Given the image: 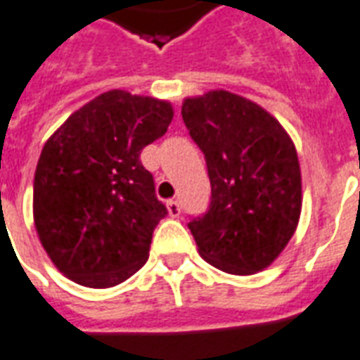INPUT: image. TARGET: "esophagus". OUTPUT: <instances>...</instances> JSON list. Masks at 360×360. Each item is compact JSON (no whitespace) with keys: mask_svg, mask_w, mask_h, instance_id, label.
Returning <instances> with one entry per match:
<instances>
[{"mask_svg":"<svg viewBox=\"0 0 360 360\" xmlns=\"http://www.w3.org/2000/svg\"><path fill=\"white\" fill-rule=\"evenodd\" d=\"M166 210H168V215H170V217H178L180 212H182V210H180V204H178L176 200H168V202H166Z\"/></svg>","mask_w":360,"mask_h":360,"instance_id":"esophagus-1","label":"esophagus"}]
</instances>
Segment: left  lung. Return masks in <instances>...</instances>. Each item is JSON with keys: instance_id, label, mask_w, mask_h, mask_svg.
<instances>
[{"instance_id": "obj_1", "label": "left lung", "mask_w": 360, "mask_h": 360, "mask_svg": "<svg viewBox=\"0 0 360 360\" xmlns=\"http://www.w3.org/2000/svg\"><path fill=\"white\" fill-rule=\"evenodd\" d=\"M182 119L212 184L207 213L188 223L202 259L237 276L269 269L302 213L294 141L266 109L227 90L186 98Z\"/></svg>"}]
</instances>
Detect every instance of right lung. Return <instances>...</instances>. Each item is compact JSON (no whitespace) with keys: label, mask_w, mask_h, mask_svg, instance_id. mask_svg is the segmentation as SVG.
I'll list each match as a JSON object with an SVG mask.
<instances>
[{"label":"right lung","mask_w":360,"mask_h":360,"mask_svg":"<svg viewBox=\"0 0 360 360\" xmlns=\"http://www.w3.org/2000/svg\"><path fill=\"white\" fill-rule=\"evenodd\" d=\"M172 117L170 101L109 90L44 143L34 170V229L66 278L111 288L147 262L166 207L139 156Z\"/></svg>","instance_id":"right-lung-1"}]
</instances>
